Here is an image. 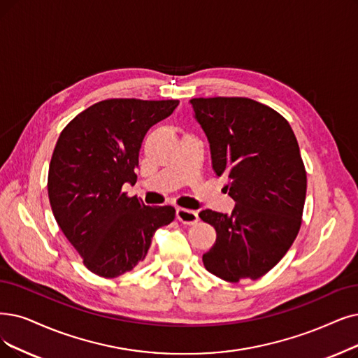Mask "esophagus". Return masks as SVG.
Instances as JSON below:
<instances>
[{
  "mask_svg": "<svg viewBox=\"0 0 358 358\" xmlns=\"http://www.w3.org/2000/svg\"><path fill=\"white\" fill-rule=\"evenodd\" d=\"M176 219L183 224H194L198 222V213L188 208H178Z\"/></svg>",
  "mask_w": 358,
  "mask_h": 358,
  "instance_id": "1",
  "label": "esophagus"
}]
</instances>
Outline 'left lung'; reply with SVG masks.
Instances as JSON below:
<instances>
[{"mask_svg":"<svg viewBox=\"0 0 358 358\" xmlns=\"http://www.w3.org/2000/svg\"><path fill=\"white\" fill-rule=\"evenodd\" d=\"M191 104L213 169L227 179L224 189L236 203L231 214L199 213L217 234L203 263L223 280H255L280 262L301 226L307 175L296 138L279 113L250 98H194Z\"/></svg>","mask_w":358,"mask_h":358,"instance_id":"8db88e82","label":"left lung"}]
</instances>
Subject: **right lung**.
Wrapping results in <instances>:
<instances>
[{
  "mask_svg": "<svg viewBox=\"0 0 358 358\" xmlns=\"http://www.w3.org/2000/svg\"><path fill=\"white\" fill-rule=\"evenodd\" d=\"M179 101L114 98L79 113L57 141L48 196L54 217L92 273L117 278L142 263L155 231L175 219L171 206L150 207L122 192L135 183L145 134Z\"/></svg>",
  "mask_w": 358,
  "mask_h": 358,
  "instance_id": "right-lung-1",
  "label": "right lung"
}]
</instances>
